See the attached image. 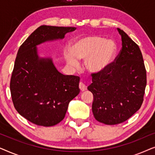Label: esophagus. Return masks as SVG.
<instances>
[{"label":"esophagus","instance_id":"obj_1","mask_svg":"<svg viewBox=\"0 0 155 155\" xmlns=\"http://www.w3.org/2000/svg\"><path fill=\"white\" fill-rule=\"evenodd\" d=\"M79 87H80V90H81L82 92H83V91H85L87 90V86L83 83V82H80Z\"/></svg>","mask_w":155,"mask_h":155}]
</instances>
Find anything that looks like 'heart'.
<instances>
[{"mask_svg":"<svg viewBox=\"0 0 155 155\" xmlns=\"http://www.w3.org/2000/svg\"><path fill=\"white\" fill-rule=\"evenodd\" d=\"M117 46L111 39L97 35L80 37L74 41L72 52L66 55L67 60L71 64L77 65L78 59L87 60V67L92 72L104 70L115 56Z\"/></svg>","mask_w":155,"mask_h":155,"instance_id":"obj_1","label":"heart"}]
</instances>
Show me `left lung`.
<instances>
[{
    "label": "left lung",
    "mask_w": 155,
    "mask_h": 155,
    "mask_svg": "<svg viewBox=\"0 0 155 155\" xmlns=\"http://www.w3.org/2000/svg\"><path fill=\"white\" fill-rule=\"evenodd\" d=\"M122 40L121 50L104 70L92 73L87 90L93 94L95 119L107 125L126 121L140 108L147 75L139 46L117 28Z\"/></svg>",
    "instance_id": "1"
}]
</instances>
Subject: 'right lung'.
Listing matches in <instances>:
<instances>
[{
	"instance_id": "right-lung-1",
	"label": "right lung",
	"mask_w": 155,
	"mask_h": 155,
	"mask_svg": "<svg viewBox=\"0 0 155 155\" xmlns=\"http://www.w3.org/2000/svg\"><path fill=\"white\" fill-rule=\"evenodd\" d=\"M75 29L42 25L18 51L10 84L12 100L21 116L38 126H53L64 118L70 101L80 92V78L61 73L51 58L39 56L37 46L63 39Z\"/></svg>"
}]
</instances>
